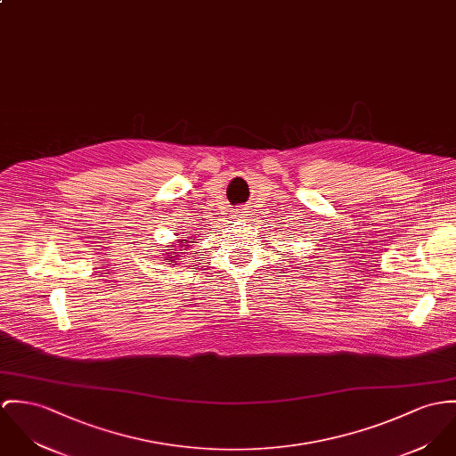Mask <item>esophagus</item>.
Wrapping results in <instances>:
<instances>
[{"label": "esophagus", "mask_w": 456, "mask_h": 456, "mask_svg": "<svg viewBox=\"0 0 456 456\" xmlns=\"http://www.w3.org/2000/svg\"><path fill=\"white\" fill-rule=\"evenodd\" d=\"M248 210H246V208H237V212H235V217L237 219H248Z\"/></svg>", "instance_id": "1"}]
</instances>
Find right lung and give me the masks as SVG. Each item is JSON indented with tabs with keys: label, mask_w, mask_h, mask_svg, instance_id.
<instances>
[{
	"label": "right lung",
	"mask_w": 456,
	"mask_h": 456,
	"mask_svg": "<svg viewBox=\"0 0 456 456\" xmlns=\"http://www.w3.org/2000/svg\"><path fill=\"white\" fill-rule=\"evenodd\" d=\"M186 244H193V239H179V240H177V244H175L174 248H179V250H186V248H188V246H186ZM166 250L167 256H170V254L174 252V248H166ZM183 254H184V252H183ZM175 256H179V254L175 252ZM170 263H175V261H174V257L170 259Z\"/></svg>",
	"instance_id": "add662e5"
}]
</instances>
